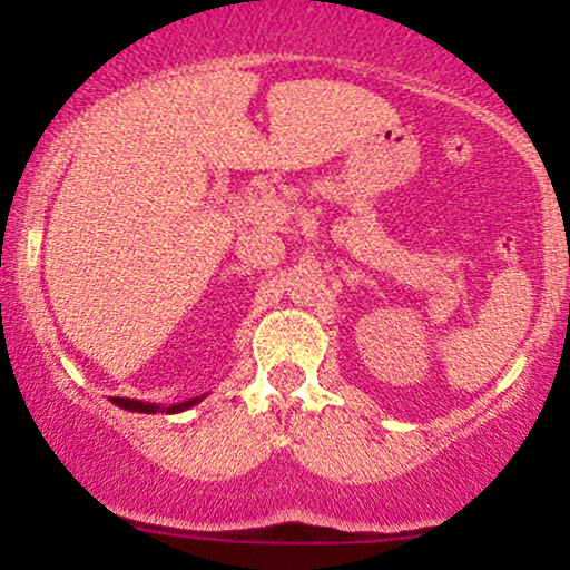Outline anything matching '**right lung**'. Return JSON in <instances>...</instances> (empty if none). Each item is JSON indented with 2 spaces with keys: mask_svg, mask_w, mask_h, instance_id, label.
<instances>
[{
  "mask_svg": "<svg viewBox=\"0 0 570 570\" xmlns=\"http://www.w3.org/2000/svg\"><path fill=\"white\" fill-rule=\"evenodd\" d=\"M200 399L203 396L187 399V402L171 404V407H163V404H155V402H141V399H126V396H112L109 402L117 404V407H122V410H130V412H149V415H155V412H168V415H174V412H185L189 407H195Z\"/></svg>",
  "mask_w": 570,
  "mask_h": 570,
  "instance_id": "right-lung-1",
  "label": "right lung"
}]
</instances>
